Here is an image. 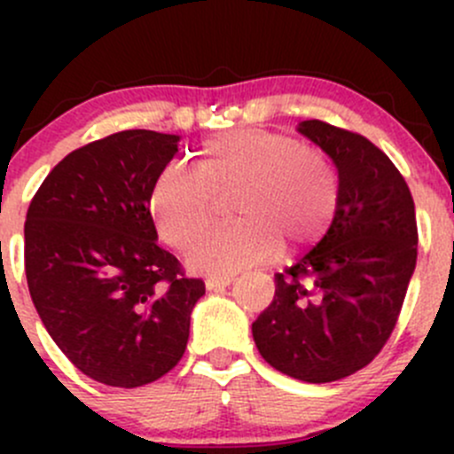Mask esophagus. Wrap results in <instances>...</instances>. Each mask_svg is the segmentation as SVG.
Wrapping results in <instances>:
<instances>
[{
    "label": "esophagus",
    "instance_id": "esophagus-1",
    "mask_svg": "<svg viewBox=\"0 0 454 454\" xmlns=\"http://www.w3.org/2000/svg\"><path fill=\"white\" fill-rule=\"evenodd\" d=\"M232 281H235V278H232V277H228V278H208V281H206V287H208L210 292H213V290H223V287L231 286Z\"/></svg>",
    "mask_w": 454,
    "mask_h": 454
}]
</instances>
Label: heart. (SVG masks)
<instances>
[{"label":"heart","instance_id":"obj_1","mask_svg":"<svg viewBox=\"0 0 454 454\" xmlns=\"http://www.w3.org/2000/svg\"><path fill=\"white\" fill-rule=\"evenodd\" d=\"M232 200L237 223L201 237L191 270L232 277L290 248L314 244L340 201V176L327 153L290 134L259 127L223 131L200 146L198 168L168 164L153 180L149 210L168 246L186 250L210 226L217 198Z\"/></svg>","mask_w":454,"mask_h":454}]
</instances>
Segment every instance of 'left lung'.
I'll list each match as a JSON object with an SVG mask.
<instances>
[{"instance_id":"obj_1","label":"left lung","mask_w":454,"mask_h":454,"mask_svg":"<svg viewBox=\"0 0 454 454\" xmlns=\"http://www.w3.org/2000/svg\"><path fill=\"white\" fill-rule=\"evenodd\" d=\"M299 134L336 164L340 201L323 239L274 274V299L253 323L268 364L323 384L367 367L395 329L418 261L415 204L373 142L323 121Z\"/></svg>"}]
</instances>
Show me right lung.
Returning <instances> with one entry per match:
<instances>
[{
  "label": "right lung",
  "mask_w": 454,
  "mask_h": 454,
  "mask_svg": "<svg viewBox=\"0 0 454 454\" xmlns=\"http://www.w3.org/2000/svg\"><path fill=\"white\" fill-rule=\"evenodd\" d=\"M180 136L129 129L67 153L26 215V278L41 323L87 378L136 388L184 356L204 296L158 246L149 193Z\"/></svg>",
  "instance_id": "obj_1"
}]
</instances>
